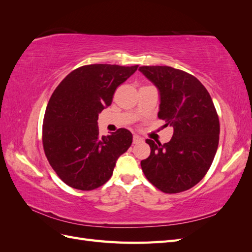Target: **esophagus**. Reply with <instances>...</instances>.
I'll return each instance as SVG.
<instances>
[{
  "label": "esophagus",
  "mask_w": 252,
  "mask_h": 252,
  "mask_svg": "<svg viewBox=\"0 0 252 252\" xmlns=\"http://www.w3.org/2000/svg\"><path fill=\"white\" fill-rule=\"evenodd\" d=\"M141 142H143V139L141 138V136L138 134H133V144H138Z\"/></svg>",
  "instance_id": "1"
}]
</instances>
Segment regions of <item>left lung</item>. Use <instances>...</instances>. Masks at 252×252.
Here are the masks:
<instances>
[{"instance_id":"left-lung-1","label":"left lung","mask_w":252,"mask_h":252,"mask_svg":"<svg viewBox=\"0 0 252 252\" xmlns=\"http://www.w3.org/2000/svg\"><path fill=\"white\" fill-rule=\"evenodd\" d=\"M139 70L158 87V119L173 127L168 143L146 140L150 156L141 162L146 179L165 193L196 185L207 173L219 145L220 121L209 93L192 74L169 66Z\"/></svg>"}]
</instances>
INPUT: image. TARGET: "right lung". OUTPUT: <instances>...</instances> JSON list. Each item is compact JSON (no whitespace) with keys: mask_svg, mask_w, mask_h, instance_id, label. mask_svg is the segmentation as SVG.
Returning a JSON list of instances; mask_svg holds the SVG:
<instances>
[{"mask_svg":"<svg viewBox=\"0 0 252 252\" xmlns=\"http://www.w3.org/2000/svg\"><path fill=\"white\" fill-rule=\"evenodd\" d=\"M139 65L93 64L77 68L51 94L43 121V147L65 184L94 190L112 175L118 158L130 147L132 134L120 128L98 133V113L111 105L116 89Z\"/></svg>","mask_w":252,"mask_h":252,"instance_id":"right-lung-1","label":"right lung"}]
</instances>
